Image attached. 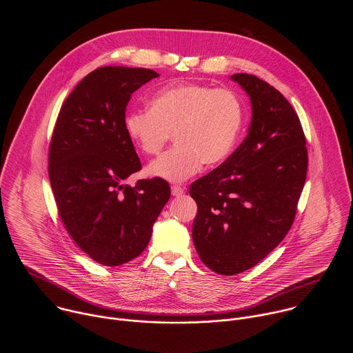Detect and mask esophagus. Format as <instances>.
Here are the masks:
<instances>
[{"mask_svg": "<svg viewBox=\"0 0 353 353\" xmlns=\"http://www.w3.org/2000/svg\"><path fill=\"white\" fill-rule=\"evenodd\" d=\"M181 194H184V188L183 187H180V185H172V195H174V196H179V195H181Z\"/></svg>", "mask_w": 353, "mask_h": 353, "instance_id": "34e87169", "label": "esophagus"}]
</instances>
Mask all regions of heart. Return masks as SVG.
Here are the masks:
<instances>
[{
    "label": "heart",
    "mask_w": 353,
    "mask_h": 353,
    "mask_svg": "<svg viewBox=\"0 0 353 353\" xmlns=\"http://www.w3.org/2000/svg\"><path fill=\"white\" fill-rule=\"evenodd\" d=\"M244 121L240 97L229 89L185 83L157 92L149 109H132L124 130L143 155H157L170 138L176 145L146 169L152 177L183 181L203 165L225 162L239 141Z\"/></svg>",
    "instance_id": "heart-1"
}]
</instances>
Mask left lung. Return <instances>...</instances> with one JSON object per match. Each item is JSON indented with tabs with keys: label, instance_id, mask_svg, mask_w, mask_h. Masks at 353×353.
<instances>
[{
	"label": "left lung",
	"instance_id": "left-lung-1",
	"mask_svg": "<svg viewBox=\"0 0 353 353\" xmlns=\"http://www.w3.org/2000/svg\"><path fill=\"white\" fill-rule=\"evenodd\" d=\"M232 79L250 97L248 134L221 166L190 187L198 207L195 250L221 275L254 267L283 240L309 163L303 128L283 94L254 75Z\"/></svg>",
	"mask_w": 353,
	"mask_h": 353
}]
</instances>
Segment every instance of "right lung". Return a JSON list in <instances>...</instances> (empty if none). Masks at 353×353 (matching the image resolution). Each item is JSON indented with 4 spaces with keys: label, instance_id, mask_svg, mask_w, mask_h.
<instances>
[{
    "label": "right lung",
    "instance_id": "right-lung-1",
    "mask_svg": "<svg viewBox=\"0 0 353 353\" xmlns=\"http://www.w3.org/2000/svg\"><path fill=\"white\" fill-rule=\"evenodd\" d=\"M159 74L102 67L88 74L59 113L48 148V177L60 218L92 260L117 267L138 257L170 198L163 179L124 181L141 170L124 117L131 94Z\"/></svg>",
    "mask_w": 353,
    "mask_h": 353
}]
</instances>
